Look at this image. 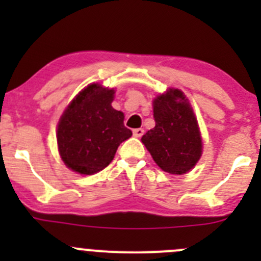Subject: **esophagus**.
<instances>
[{"mask_svg": "<svg viewBox=\"0 0 261 261\" xmlns=\"http://www.w3.org/2000/svg\"><path fill=\"white\" fill-rule=\"evenodd\" d=\"M144 135V128H135L134 130V136L135 138H141Z\"/></svg>", "mask_w": 261, "mask_h": 261, "instance_id": "obj_1", "label": "esophagus"}]
</instances>
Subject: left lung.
Instances as JSON below:
<instances>
[{
	"label": "left lung",
	"mask_w": 261,
	"mask_h": 261,
	"mask_svg": "<svg viewBox=\"0 0 261 261\" xmlns=\"http://www.w3.org/2000/svg\"><path fill=\"white\" fill-rule=\"evenodd\" d=\"M155 127L141 138L154 162L170 174L188 173L202 155L197 118L179 89H168L152 101Z\"/></svg>",
	"instance_id": "1"
}]
</instances>
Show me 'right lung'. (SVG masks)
Here are the masks:
<instances>
[{"mask_svg":"<svg viewBox=\"0 0 261 261\" xmlns=\"http://www.w3.org/2000/svg\"><path fill=\"white\" fill-rule=\"evenodd\" d=\"M115 89L87 86L65 109L58 123L57 141L69 169L91 175L114 160L116 150L133 133L123 125V114L111 106Z\"/></svg>","mask_w":261,"mask_h":261,"instance_id":"obj_1","label":"right lung"}]
</instances>
